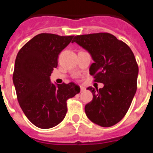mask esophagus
I'll return each instance as SVG.
<instances>
[{"label": "esophagus", "mask_w": 153, "mask_h": 153, "mask_svg": "<svg viewBox=\"0 0 153 153\" xmlns=\"http://www.w3.org/2000/svg\"><path fill=\"white\" fill-rule=\"evenodd\" d=\"M80 89H81V92H82V91H84L85 90V88L83 86H80Z\"/></svg>", "instance_id": "esophagus-1"}]
</instances>
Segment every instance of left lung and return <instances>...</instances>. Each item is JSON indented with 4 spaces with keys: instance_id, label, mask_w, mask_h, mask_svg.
Wrapping results in <instances>:
<instances>
[{
    "instance_id": "left-lung-1",
    "label": "left lung",
    "mask_w": 153,
    "mask_h": 153,
    "mask_svg": "<svg viewBox=\"0 0 153 153\" xmlns=\"http://www.w3.org/2000/svg\"><path fill=\"white\" fill-rule=\"evenodd\" d=\"M72 42L90 53L94 61L90 75L104 85L87 88L93 100L85 105V113L100 126H112L126 115L137 91L139 69L134 55L125 42L106 32L77 35Z\"/></svg>"
}]
</instances>
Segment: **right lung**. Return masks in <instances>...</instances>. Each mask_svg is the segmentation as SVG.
<instances>
[{"instance_id": "right-lung-1", "label": "right lung", "mask_w": 153, "mask_h": 153, "mask_svg": "<svg viewBox=\"0 0 153 153\" xmlns=\"http://www.w3.org/2000/svg\"><path fill=\"white\" fill-rule=\"evenodd\" d=\"M73 37L39 34L17 53L13 75L17 100L25 116L38 128L59 125L66 115V101L80 92L74 82L56 86L50 80L59 54Z\"/></svg>"}]
</instances>
